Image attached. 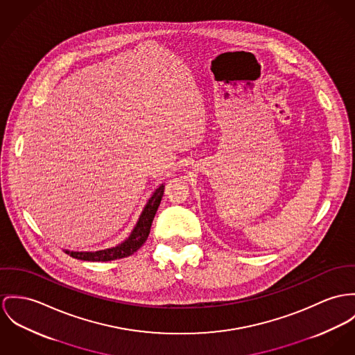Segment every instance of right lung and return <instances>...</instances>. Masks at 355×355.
<instances>
[{
	"label": "right lung",
	"mask_w": 355,
	"mask_h": 355,
	"mask_svg": "<svg viewBox=\"0 0 355 355\" xmlns=\"http://www.w3.org/2000/svg\"><path fill=\"white\" fill-rule=\"evenodd\" d=\"M164 185H161L153 194V197L148 200L147 205L144 207V209L139 218L137 227L134 228V231L131 232L128 239L125 242H123L121 245L107 248V250L94 251V252H78V251H69V250H66L64 252L76 259L92 261V262H107V261H114V259H120V258L132 255L148 238L153 220H154L157 209L161 204V200L164 197Z\"/></svg>",
	"instance_id": "add662e5"
}]
</instances>
